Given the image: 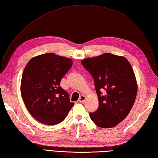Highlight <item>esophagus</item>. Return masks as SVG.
<instances>
[{"mask_svg":"<svg viewBox=\"0 0 158 158\" xmlns=\"http://www.w3.org/2000/svg\"><path fill=\"white\" fill-rule=\"evenodd\" d=\"M85 100H86V97L85 95H81L80 97V98L79 99V102L83 103L85 102Z\"/></svg>","mask_w":158,"mask_h":158,"instance_id":"1","label":"esophagus"}]
</instances>
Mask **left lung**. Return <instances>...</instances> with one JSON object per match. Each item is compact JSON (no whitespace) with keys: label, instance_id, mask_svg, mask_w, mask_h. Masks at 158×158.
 <instances>
[{"label":"left lung","instance_id":"1","mask_svg":"<svg viewBox=\"0 0 158 158\" xmlns=\"http://www.w3.org/2000/svg\"><path fill=\"white\" fill-rule=\"evenodd\" d=\"M94 79L99 107L90 118L98 126L111 128L129 114L135 101L137 84L131 64L123 56L104 53L81 60ZM106 90L103 94L100 91Z\"/></svg>","mask_w":158,"mask_h":158}]
</instances>
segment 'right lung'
Masks as SVG:
<instances>
[{"label": "right lung", "mask_w": 158, "mask_h": 158, "mask_svg": "<svg viewBox=\"0 0 158 158\" xmlns=\"http://www.w3.org/2000/svg\"><path fill=\"white\" fill-rule=\"evenodd\" d=\"M73 60L52 52L32 58L23 71L21 94L27 110L40 123L59 124L73 106L60 80Z\"/></svg>", "instance_id": "right-lung-1"}]
</instances>
